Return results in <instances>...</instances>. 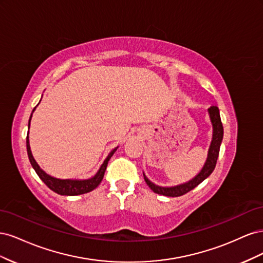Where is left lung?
I'll return each instance as SVG.
<instances>
[{
    "label": "left lung",
    "instance_id": "obj_1",
    "mask_svg": "<svg viewBox=\"0 0 263 263\" xmlns=\"http://www.w3.org/2000/svg\"><path fill=\"white\" fill-rule=\"evenodd\" d=\"M209 113L211 116V121L213 123V128H214V133H213V140L211 144V148L209 150V157L208 160H206V163L204 165V168L202 169V171L197 174V176L191 180L190 182L185 183V184H181L178 186H173V187H161L155 185L154 183H151L144 174L145 181L147 183V185L154 191L155 193L160 194V195H164V196H171V197H177V196H181L184 195L187 192H190L191 190H193L194 187H196L200 183H202L206 178L211 176V173L214 171L215 166H216V162L218 159V155H219V148H220V144L222 140V135H224V129H222V124L220 121V115H219V109L217 106H211L209 108Z\"/></svg>",
    "mask_w": 263,
    "mask_h": 263
}]
</instances>
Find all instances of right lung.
I'll return each instance as SVG.
<instances>
[{
  "label": "right lung",
  "instance_id": "1",
  "mask_svg": "<svg viewBox=\"0 0 263 263\" xmlns=\"http://www.w3.org/2000/svg\"><path fill=\"white\" fill-rule=\"evenodd\" d=\"M33 110H35V108ZM30 118H31V115H30ZM30 118L28 122V128H29ZM26 147H27V155L29 158V161H30L31 165H33V168L36 171V173L38 174V177L41 178L45 184L48 186L51 191H53V192H55L57 194H60V195H68V196L84 194L87 192H91V191H93L95 187H98L103 180V177H104L107 162L109 161L110 157L114 155V153L117 149V148H115L113 151H110V154L105 159V161L102 164L99 172L95 174L93 178H91L89 180L79 181V180H60V179H55V178L48 176V174H46L41 168H39V165L35 161L33 155H31L28 136L26 137Z\"/></svg>",
  "mask_w": 263,
  "mask_h": 263
}]
</instances>
